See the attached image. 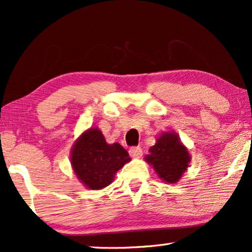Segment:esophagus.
<instances>
[{"instance_id":"34e87169","label":"esophagus","mask_w":252,"mask_h":252,"mask_svg":"<svg viewBox=\"0 0 252 252\" xmlns=\"http://www.w3.org/2000/svg\"><path fill=\"white\" fill-rule=\"evenodd\" d=\"M129 155L134 158H139L142 155V149L140 147H132L129 149Z\"/></svg>"}]
</instances>
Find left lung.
Here are the masks:
<instances>
[{
	"label": "left lung",
	"mask_w": 252,
	"mask_h": 252,
	"mask_svg": "<svg viewBox=\"0 0 252 252\" xmlns=\"http://www.w3.org/2000/svg\"><path fill=\"white\" fill-rule=\"evenodd\" d=\"M149 151L146 160L153 165L159 178L167 184L179 181L190 161L187 149L182 146L175 133L161 134Z\"/></svg>",
	"instance_id": "obj_1"
}]
</instances>
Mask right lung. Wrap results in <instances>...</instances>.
<instances>
[{
    "instance_id": "1",
    "label": "right lung",
    "mask_w": 252,
    "mask_h": 252,
    "mask_svg": "<svg viewBox=\"0 0 252 252\" xmlns=\"http://www.w3.org/2000/svg\"><path fill=\"white\" fill-rule=\"evenodd\" d=\"M130 160L119 143L109 144L97 128H91L79 137L71 151L74 173L93 190L111 184L116 172Z\"/></svg>"
}]
</instances>
